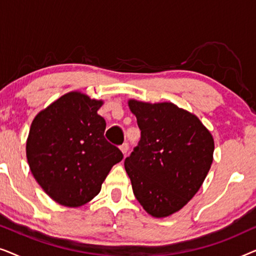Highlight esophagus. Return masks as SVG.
Masks as SVG:
<instances>
[{
	"mask_svg": "<svg viewBox=\"0 0 256 256\" xmlns=\"http://www.w3.org/2000/svg\"><path fill=\"white\" fill-rule=\"evenodd\" d=\"M128 149H129V146H128V143H124V144H122V146H120V150H121L122 154H124V156L127 155V152H128Z\"/></svg>",
	"mask_w": 256,
	"mask_h": 256,
	"instance_id": "esophagus-1",
	"label": "esophagus"
}]
</instances>
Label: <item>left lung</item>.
Returning <instances> with one entry per match:
<instances>
[{"mask_svg":"<svg viewBox=\"0 0 256 256\" xmlns=\"http://www.w3.org/2000/svg\"><path fill=\"white\" fill-rule=\"evenodd\" d=\"M141 140L124 160L136 199L148 214L166 218L194 198L213 162L214 141L194 113L172 102L128 100Z\"/></svg>","mask_w":256,"mask_h":256,"instance_id":"8db88e82","label":"left lung"}]
</instances>
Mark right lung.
Masks as SVG:
<instances>
[{
	"instance_id": "obj_1",
	"label": "right lung",
	"mask_w": 256,
	"mask_h": 256,
	"mask_svg": "<svg viewBox=\"0 0 256 256\" xmlns=\"http://www.w3.org/2000/svg\"><path fill=\"white\" fill-rule=\"evenodd\" d=\"M102 100L72 90L34 116L26 138L31 174L45 194L66 208L92 200L120 149L104 138L106 121L98 114Z\"/></svg>"
}]
</instances>
